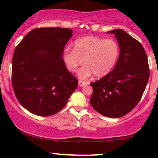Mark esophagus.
I'll use <instances>...</instances> for the list:
<instances>
[{"label": "esophagus", "mask_w": 158, "mask_h": 158, "mask_svg": "<svg viewBox=\"0 0 158 158\" xmlns=\"http://www.w3.org/2000/svg\"><path fill=\"white\" fill-rule=\"evenodd\" d=\"M88 84V82H86V81H81V80H79V86H85V85H86Z\"/></svg>", "instance_id": "obj_1"}]
</instances>
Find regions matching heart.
Wrapping results in <instances>:
<instances>
[{
	"mask_svg": "<svg viewBox=\"0 0 158 158\" xmlns=\"http://www.w3.org/2000/svg\"><path fill=\"white\" fill-rule=\"evenodd\" d=\"M120 48L116 40L96 36H85L74 41L73 50L66 48L64 61L70 72H76L84 60L85 64L79 71L81 79L94 74L102 78L109 74L118 61Z\"/></svg>",
	"mask_w": 158,
	"mask_h": 158,
	"instance_id": "b5f03b06",
	"label": "heart"
}]
</instances>
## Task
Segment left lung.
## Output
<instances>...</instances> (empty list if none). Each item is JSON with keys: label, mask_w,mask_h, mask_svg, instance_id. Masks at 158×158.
<instances>
[{"label": "left lung", "mask_w": 158, "mask_h": 158, "mask_svg": "<svg viewBox=\"0 0 158 158\" xmlns=\"http://www.w3.org/2000/svg\"><path fill=\"white\" fill-rule=\"evenodd\" d=\"M108 32L117 38L120 54L114 70L90 84L93 94L90 103L99 114L119 118L138 104L149 79V67L139 41L120 29Z\"/></svg>", "instance_id": "1"}]
</instances>
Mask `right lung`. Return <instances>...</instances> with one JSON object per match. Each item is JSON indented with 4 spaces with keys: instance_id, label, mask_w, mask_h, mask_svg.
I'll use <instances>...</instances> for the list:
<instances>
[{
    "instance_id": "1",
    "label": "right lung",
    "mask_w": 158,
    "mask_h": 158,
    "mask_svg": "<svg viewBox=\"0 0 158 158\" xmlns=\"http://www.w3.org/2000/svg\"><path fill=\"white\" fill-rule=\"evenodd\" d=\"M73 30L36 28L17 45L12 57V83L20 104L38 116L62 109L78 85L61 58Z\"/></svg>"
}]
</instances>
